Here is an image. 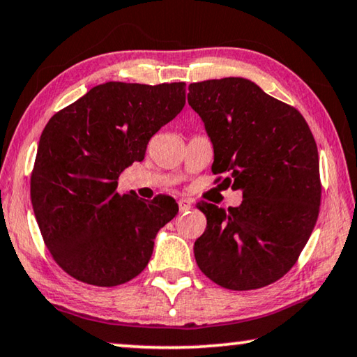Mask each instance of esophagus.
Instances as JSON below:
<instances>
[{"instance_id":"obj_1","label":"esophagus","mask_w":357,"mask_h":357,"mask_svg":"<svg viewBox=\"0 0 357 357\" xmlns=\"http://www.w3.org/2000/svg\"><path fill=\"white\" fill-rule=\"evenodd\" d=\"M191 207H193V201H191V199H180V201H178V209H180V212L190 211Z\"/></svg>"}]
</instances>
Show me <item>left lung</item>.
I'll return each mask as SVG.
<instances>
[{"mask_svg": "<svg viewBox=\"0 0 357 357\" xmlns=\"http://www.w3.org/2000/svg\"><path fill=\"white\" fill-rule=\"evenodd\" d=\"M188 91L212 142V172L231 174L244 197L228 211L197 204L207 227L195 243L196 263L225 289L265 287L295 265L319 215L314 137L298 109L250 79H207Z\"/></svg>", "mask_w": 357, "mask_h": 357, "instance_id": "8db88e82", "label": "left lung"}]
</instances>
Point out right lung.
I'll list each match as a JSON object with an SVG mask.
<instances>
[{
	"instance_id": "right-lung-1",
	"label": "right lung",
	"mask_w": 357,
	"mask_h": 357,
	"mask_svg": "<svg viewBox=\"0 0 357 357\" xmlns=\"http://www.w3.org/2000/svg\"><path fill=\"white\" fill-rule=\"evenodd\" d=\"M185 83L98 84L49 119L31 172L43 239L65 273L98 287L145 270L160 229L177 215L171 196L116 193L118 178L185 107Z\"/></svg>"
}]
</instances>
